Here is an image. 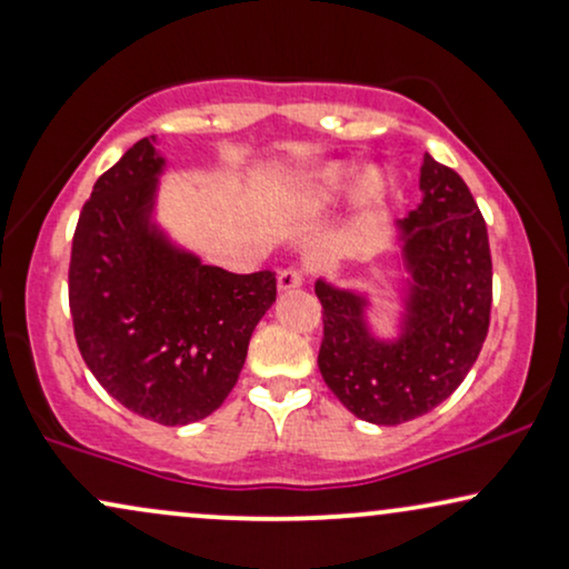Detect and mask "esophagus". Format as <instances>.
I'll return each mask as SVG.
<instances>
[{"label":"esophagus","mask_w":569,"mask_h":569,"mask_svg":"<svg viewBox=\"0 0 569 569\" xmlns=\"http://www.w3.org/2000/svg\"><path fill=\"white\" fill-rule=\"evenodd\" d=\"M302 283H305V278H302V272H299V270H280L278 272V291L280 293L299 289Z\"/></svg>","instance_id":"34e87169"}]
</instances>
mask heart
<instances>
[{
  "label": "heart",
  "instance_id": "1",
  "mask_svg": "<svg viewBox=\"0 0 569 569\" xmlns=\"http://www.w3.org/2000/svg\"><path fill=\"white\" fill-rule=\"evenodd\" d=\"M352 187V208L356 211H375L390 198L393 181L380 166L361 168V173L352 181V168L342 160L321 162L310 171L299 173L289 194H286V208L293 217H316L342 198Z\"/></svg>",
  "mask_w": 569,
  "mask_h": 569
}]
</instances>
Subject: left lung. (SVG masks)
Segmentation results:
<instances>
[{
    "mask_svg": "<svg viewBox=\"0 0 569 569\" xmlns=\"http://www.w3.org/2000/svg\"><path fill=\"white\" fill-rule=\"evenodd\" d=\"M422 200L390 230L393 316L375 323L369 286L316 280L323 305L318 369L358 420L401 426L455 393L479 358L492 307L487 224L471 189L430 154Z\"/></svg>",
    "mask_w": 569,
    "mask_h": 569,
    "instance_id": "8db88e82",
    "label": "left lung"
}]
</instances>
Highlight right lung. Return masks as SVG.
Segmentation results:
<instances>
[{
    "mask_svg": "<svg viewBox=\"0 0 569 569\" xmlns=\"http://www.w3.org/2000/svg\"><path fill=\"white\" fill-rule=\"evenodd\" d=\"M154 141H136L93 184L71 243L69 307L84 363L109 396L160 426H189L238 382L276 276L202 264L162 227L168 160Z\"/></svg>",
    "mask_w": 569,
    "mask_h": 569,
    "instance_id": "1",
    "label": "right lung"
}]
</instances>
